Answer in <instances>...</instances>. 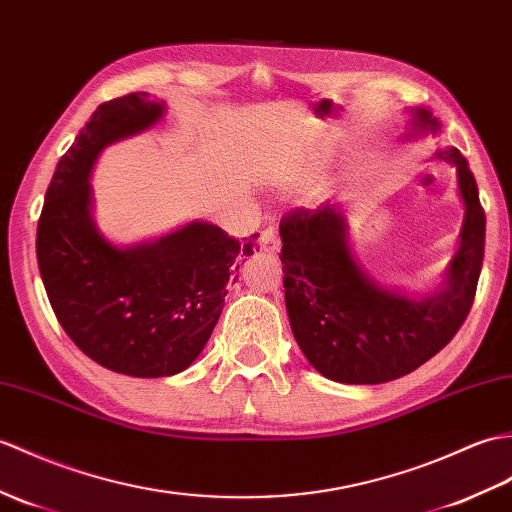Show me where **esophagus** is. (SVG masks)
<instances>
[{
    "label": "esophagus",
    "mask_w": 512,
    "mask_h": 512,
    "mask_svg": "<svg viewBox=\"0 0 512 512\" xmlns=\"http://www.w3.org/2000/svg\"><path fill=\"white\" fill-rule=\"evenodd\" d=\"M259 246H261V251L268 253V255L279 253V237H277L275 229L261 231V235H259Z\"/></svg>",
    "instance_id": "obj_1"
}]
</instances>
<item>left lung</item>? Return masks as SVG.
Here are the masks:
<instances>
[{
    "mask_svg": "<svg viewBox=\"0 0 512 512\" xmlns=\"http://www.w3.org/2000/svg\"><path fill=\"white\" fill-rule=\"evenodd\" d=\"M443 126L430 109H410L403 139L438 137ZM434 159L454 165L465 220L458 251L434 292L390 288L353 253L340 202L299 209L281 220L285 310L296 344L316 371L340 384H384L412 373L456 336L478 288L486 218L478 185L458 148Z\"/></svg>",
    "mask_w": 512,
    "mask_h": 512,
    "instance_id": "left-lung-1",
    "label": "left lung"
}]
</instances>
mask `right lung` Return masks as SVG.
<instances>
[{
	"mask_svg": "<svg viewBox=\"0 0 512 512\" xmlns=\"http://www.w3.org/2000/svg\"><path fill=\"white\" fill-rule=\"evenodd\" d=\"M163 115L165 100L146 91L100 104L58 161L37 227L39 270L58 323L93 362L130 377H170L198 358L257 237L240 242L205 220L130 246L100 231L89 183L95 161Z\"/></svg>",
	"mask_w": 512,
	"mask_h": 512,
	"instance_id": "obj_1",
	"label": "right lung"
}]
</instances>
